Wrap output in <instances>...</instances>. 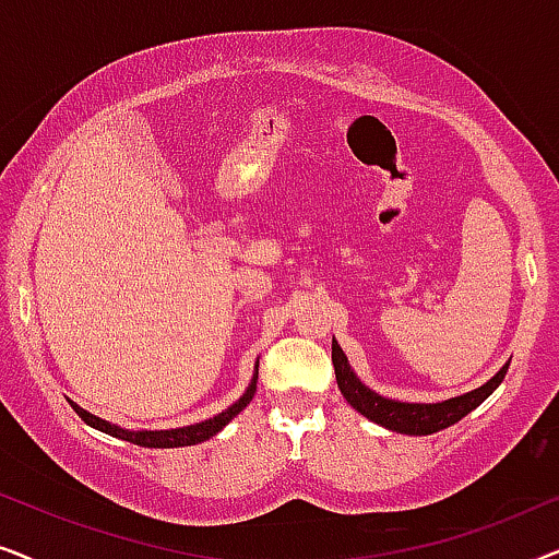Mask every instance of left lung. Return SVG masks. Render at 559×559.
<instances>
[{
    "mask_svg": "<svg viewBox=\"0 0 559 559\" xmlns=\"http://www.w3.org/2000/svg\"><path fill=\"white\" fill-rule=\"evenodd\" d=\"M511 364V361H509ZM509 364L496 373L491 381H486L480 389L455 396V400L438 402V404H407V402H394L384 400V396L373 394L371 389H366L361 381L356 379V373L350 371L348 358L343 354L338 343L333 341V366H335V381H338L341 394L346 396L350 407L361 412L364 417H369L371 423L381 427H389L394 432L404 435H432L445 427L461 423V419L478 407L480 402H486L493 394V389L501 384L507 377Z\"/></svg>",
    "mask_w": 559,
    "mask_h": 559,
    "instance_id": "8db88e82",
    "label": "left lung"
}]
</instances>
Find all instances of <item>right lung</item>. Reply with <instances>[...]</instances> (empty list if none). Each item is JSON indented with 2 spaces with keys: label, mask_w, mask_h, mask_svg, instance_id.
I'll return each mask as SVG.
<instances>
[{
  "label": "right lung",
  "mask_w": 559,
  "mask_h": 559,
  "mask_svg": "<svg viewBox=\"0 0 559 559\" xmlns=\"http://www.w3.org/2000/svg\"><path fill=\"white\" fill-rule=\"evenodd\" d=\"M257 379H259V371L254 373V379H251V384L243 396L236 404H231L226 412H221L213 419H205V423H198V425H190V427H180V430H155V432H129V430H121L117 425H109L106 419H98L94 415H88L86 409H81L79 404L71 402V407L75 409V415H79L83 423L96 427V430H102L106 435H114V438L119 440H127V442H134V445H142V448H182V445H195V442H203L213 438V435L224 430V427L231 423V419L239 415V412L247 407L251 402V396L257 394Z\"/></svg>",
  "instance_id": "add662e5"
}]
</instances>
